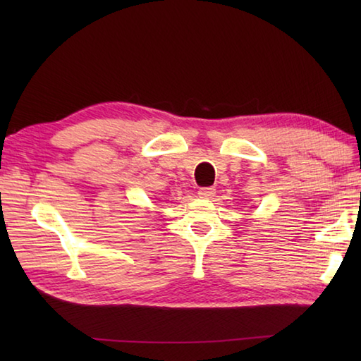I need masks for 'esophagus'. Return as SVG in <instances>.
<instances>
[{
    "label": "esophagus",
    "instance_id": "1",
    "mask_svg": "<svg viewBox=\"0 0 361 361\" xmlns=\"http://www.w3.org/2000/svg\"><path fill=\"white\" fill-rule=\"evenodd\" d=\"M214 194H216V189H214V188H200V189H198V195H200L202 198H211V197H214Z\"/></svg>",
    "mask_w": 361,
    "mask_h": 361
}]
</instances>
